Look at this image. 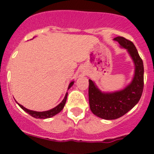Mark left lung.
Masks as SVG:
<instances>
[{
	"instance_id": "obj_1",
	"label": "left lung",
	"mask_w": 154,
	"mask_h": 154,
	"mask_svg": "<svg viewBox=\"0 0 154 154\" xmlns=\"http://www.w3.org/2000/svg\"><path fill=\"white\" fill-rule=\"evenodd\" d=\"M129 51L135 64V75L133 82L122 91L103 94L89 80V102L94 114L105 120L119 118L128 112L138 102L144 89L143 61L134 43L123 37L114 38Z\"/></svg>"
}]
</instances>
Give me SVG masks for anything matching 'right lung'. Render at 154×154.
<instances>
[{
  "label": "right lung",
  "mask_w": 154,
  "mask_h": 154,
  "mask_svg": "<svg viewBox=\"0 0 154 154\" xmlns=\"http://www.w3.org/2000/svg\"><path fill=\"white\" fill-rule=\"evenodd\" d=\"M72 85H73V82H72L69 85V89L70 87L72 86ZM67 95L68 93H66L65 96V98L63 99V101L57 105V106H56L55 108H53L52 109L48 110V111H45V112H37V111H32V110H29L25 108L23 105H20V104H18L19 106H20L23 110H25V112H28L29 114L31 115L32 117H35V118H40V119H45V118H49V117H52L53 116H55L56 114H57L58 112H60L61 110L63 109V108L65 106V102H66V99H67Z\"/></svg>",
  "instance_id": "add662e5"
}]
</instances>
